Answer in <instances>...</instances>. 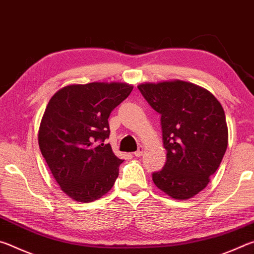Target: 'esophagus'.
I'll return each mask as SVG.
<instances>
[{"instance_id": "obj_1", "label": "esophagus", "mask_w": 254, "mask_h": 254, "mask_svg": "<svg viewBox=\"0 0 254 254\" xmlns=\"http://www.w3.org/2000/svg\"><path fill=\"white\" fill-rule=\"evenodd\" d=\"M143 152H144V148L142 147V145H140V147L137 148L136 151H135L134 153H133V154H134L135 157H141V156H142V154H143Z\"/></svg>"}]
</instances>
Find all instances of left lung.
Masks as SVG:
<instances>
[{"mask_svg": "<svg viewBox=\"0 0 254 254\" xmlns=\"http://www.w3.org/2000/svg\"><path fill=\"white\" fill-rule=\"evenodd\" d=\"M161 115L167 161L152 174L156 186L175 199H189L207 186L227 148L224 110L212 93L183 80L137 86Z\"/></svg>", "mask_w": 254, "mask_h": 254, "instance_id": "obj_1", "label": "left lung"}]
</instances>
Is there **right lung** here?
Wrapping results in <instances>:
<instances>
[{
  "instance_id": "1",
  "label": "right lung",
  "mask_w": 254,
  "mask_h": 254,
  "mask_svg": "<svg viewBox=\"0 0 254 254\" xmlns=\"http://www.w3.org/2000/svg\"><path fill=\"white\" fill-rule=\"evenodd\" d=\"M133 86L68 85L50 98L38 142L56 182L70 198L91 203L111 190L123 162L112 151L107 119Z\"/></svg>"
}]
</instances>
